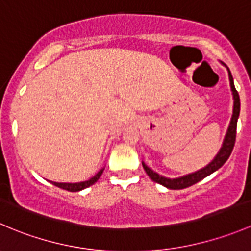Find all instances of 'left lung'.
<instances>
[{"mask_svg": "<svg viewBox=\"0 0 251 251\" xmlns=\"http://www.w3.org/2000/svg\"><path fill=\"white\" fill-rule=\"evenodd\" d=\"M228 70V76H229V85H231V90H232V95H233V114H232L231 118V123H229L228 130H227L226 136H225L224 143H222L221 149L219 151V153L216 154V156L214 158V160L211 163L207 164L206 166L201 170L196 171V173H192L188 175H184V176L177 177V178H168V177H164L161 175L156 174L155 171H153L151 169H149L148 166L146 165L144 163H142L143 165L144 171H146L147 175L151 177V181L156 182V183L161 184V186L166 187V188L170 189H183L187 188L189 186H193L196 184L197 182L201 181V179L205 178L206 176L211 175L212 173H215L216 170H219L222 165L227 161V159L229 158L231 155L232 151H233V147L235 143V133H237V121L238 118H239V111H240V100H239V95H238L237 90L234 87V82H233V77H232L231 72Z\"/></svg>", "mask_w": 251, "mask_h": 251, "instance_id": "obj_1", "label": "left lung"}]
</instances>
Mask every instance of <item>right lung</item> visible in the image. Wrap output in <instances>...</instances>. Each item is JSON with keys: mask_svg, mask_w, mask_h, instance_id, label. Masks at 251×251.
Returning a JSON list of instances; mask_svg holds the SVG:
<instances>
[{"mask_svg": "<svg viewBox=\"0 0 251 251\" xmlns=\"http://www.w3.org/2000/svg\"><path fill=\"white\" fill-rule=\"evenodd\" d=\"M103 171H104V168L100 169V171H98L97 174L95 175L93 177H91L90 179H87V181H83V182H77V183H59V182H53L50 181V183H53L54 186L59 187V188L62 189H65V191H69V192H78V191H82V189L87 188V187L92 186L95 182L98 181V178H100V176H102Z\"/></svg>", "mask_w": 251, "mask_h": 251, "instance_id": "1", "label": "right lung"}]
</instances>
